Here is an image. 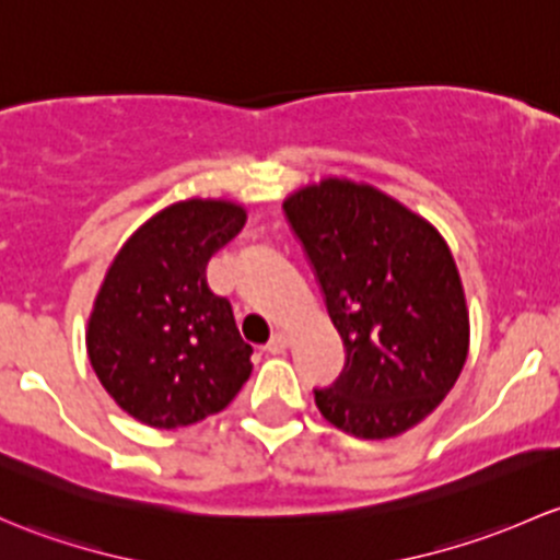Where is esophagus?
<instances>
[{
  "mask_svg": "<svg viewBox=\"0 0 560 560\" xmlns=\"http://www.w3.org/2000/svg\"><path fill=\"white\" fill-rule=\"evenodd\" d=\"M285 348H288V334H282V331L272 334V339L267 342V353H272V355L285 353Z\"/></svg>",
  "mask_w": 560,
  "mask_h": 560,
  "instance_id": "34e87169",
  "label": "esophagus"
}]
</instances>
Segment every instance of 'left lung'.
I'll return each instance as SVG.
<instances>
[{
    "mask_svg": "<svg viewBox=\"0 0 560 560\" xmlns=\"http://www.w3.org/2000/svg\"><path fill=\"white\" fill-rule=\"evenodd\" d=\"M345 345L315 405L361 440L418 425L451 394L469 353V313L442 234L372 186L326 177L282 201Z\"/></svg>",
    "mask_w": 560,
    "mask_h": 560,
    "instance_id": "1",
    "label": "left lung"
}]
</instances>
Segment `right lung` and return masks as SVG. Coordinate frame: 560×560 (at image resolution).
I'll use <instances>...</instances> for the list:
<instances>
[{
	"label": "right lung",
	"mask_w": 560,
	"mask_h": 560,
	"mask_svg": "<svg viewBox=\"0 0 560 560\" xmlns=\"http://www.w3.org/2000/svg\"><path fill=\"white\" fill-rule=\"evenodd\" d=\"M245 210L188 199L142 223L109 264L89 318V359L124 412L177 429L221 412L250 377L253 348L207 261L240 234Z\"/></svg>",
	"instance_id": "right-lung-1"
}]
</instances>
